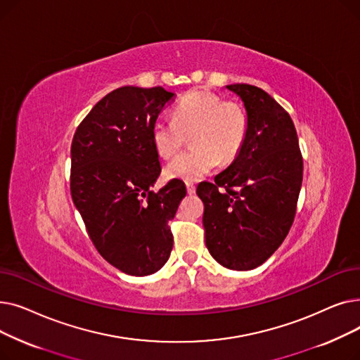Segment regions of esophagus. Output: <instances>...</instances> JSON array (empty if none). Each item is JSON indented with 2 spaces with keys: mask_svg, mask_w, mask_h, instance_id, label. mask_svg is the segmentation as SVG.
Returning <instances> with one entry per match:
<instances>
[{
  "mask_svg": "<svg viewBox=\"0 0 360 360\" xmlns=\"http://www.w3.org/2000/svg\"><path fill=\"white\" fill-rule=\"evenodd\" d=\"M186 193L190 195L195 194V185L193 182H186Z\"/></svg>",
  "mask_w": 360,
  "mask_h": 360,
  "instance_id": "1",
  "label": "esophagus"
}]
</instances>
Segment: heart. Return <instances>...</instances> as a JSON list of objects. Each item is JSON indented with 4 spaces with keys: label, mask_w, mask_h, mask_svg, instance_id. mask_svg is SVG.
Segmentation results:
<instances>
[{
    "label": "heart",
    "mask_w": 360,
    "mask_h": 360,
    "mask_svg": "<svg viewBox=\"0 0 360 360\" xmlns=\"http://www.w3.org/2000/svg\"><path fill=\"white\" fill-rule=\"evenodd\" d=\"M248 120L233 102H223L207 90H193L174 108V118H158L151 125V141L158 153L175 156L190 136L191 150L166 166L167 178L197 181L219 165L233 162L247 139Z\"/></svg>",
    "instance_id": "1"
}]
</instances>
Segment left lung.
<instances>
[{"instance_id": "left-lung-1", "label": "left lung", "mask_w": 360, "mask_h": 360, "mask_svg": "<svg viewBox=\"0 0 360 360\" xmlns=\"http://www.w3.org/2000/svg\"><path fill=\"white\" fill-rule=\"evenodd\" d=\"M226 89L242 101L247 139L238 158L197 186L212 257L229 270L247 271L267 261L289 233L304 175V160L289 113L251 84Z\"/></svg>"}]
</instances>
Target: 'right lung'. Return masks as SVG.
<instances>
[{"mask_svg": "<svg viewBox=\"0 0 360 360\" xmlns=\"http://www.w3.org/2000/svg\"><path fill=\"white\" fill-rule=\"evenodd\" d=\"M175 93L124 86L99 101L71 144V197L99 254L129 276H148L169 259L167 221L186 195L175 179L150 191L160 175L151 125Z\"/></svg>", "mask_w": 360, "mask_h": 360, "instance_id": "1", "label": "right lung"}]
</instances>
